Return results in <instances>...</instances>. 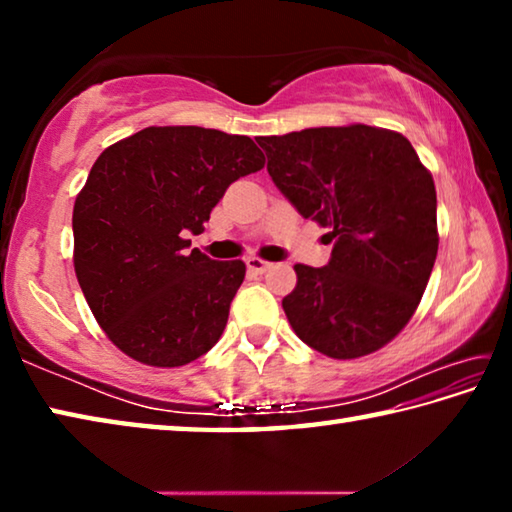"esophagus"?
Listing matches in <instances>:
<instances>
[{"instance_id": "obj_1", "label": "esophagus", "mask_w": 512, "mask_h": 512, "mask_svg": "<svg viewBox=\"0 0 512 512\" xmlns=\"http://www.w3.org/2000/svg\"><path fill=\"white\" fill-rule=\"evenodd\" d=\"M246 266H248V271H250V273L262 275V273H266L268 268H271L273 264H268V262H264V259H259V257H248Z\"/></svg>"}]
</instances>
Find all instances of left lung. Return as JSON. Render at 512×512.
Segmentation results:
<instances>
[{
	"instance_id": "1",
	"label": "left lung",
	"mask_w": 512,
	"mask_h": 512,
	"mask_svg": "<svg viewBox=\"0 0 512 512\" xmlns=\"http://www.w3.org/2000/svg\"><path fill=\"white\" fill-rule=\"evenodd\" d=\"M291 205L332 228L327 266L296 264L282 300L293 332L332 359H359L409 323L438 255L436 187L404 135L366 124L259 137Z\"/></svg>"
}]
</instances>
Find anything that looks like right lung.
Returning a JSON list of instances; mask_svg holds the SVG:
<instances>
[{
	"label": "right lung",
	"mask_w": 512,
	"mask_h": 512,
	"mask_svg": "<svg viewBox=\"0 0 512 512\" xmlns=\"http://www.w3.org/2000/svg\"><path fill=\"white\" fill-rule=\"evenodd\" d=\"M262 167L250 137L201 126H149L92 164L74 203V271L121 352L178 368L221 339L246 264L185 253L183 235H201L225 189Z\"/></svg>",
	"instance_id": "obj_1"
}]
</instances>
